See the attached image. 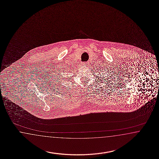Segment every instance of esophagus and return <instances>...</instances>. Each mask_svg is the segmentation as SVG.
<instances>
[{
	"mask_svg": "<svg viewBox=\"0 0 159 159\" xmlns=\"http://www.w3.org/2000/svg\"><path fill=\"white\" fill-rule=\"evenodd\" d=\"M88 64H89V62L87 61V62H83L82 63V65H83V66H88Z\"/></svg>",
	"mask_w": 159,
	"mask_h": 159,
	"instance_id": "1",
	"label": "esophagus"
}]
</instances>
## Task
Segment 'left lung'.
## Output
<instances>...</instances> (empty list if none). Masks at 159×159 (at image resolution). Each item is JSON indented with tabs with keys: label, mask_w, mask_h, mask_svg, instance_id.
Returning <instances> with one entry per match:
<instances>
[{
	"label": "left lung",
	"mask_w": 159,
	"mask_h": 159,
	"mask_svg": "<svg viewBox=\"0 0 159 159\" xmlns=\"http://www.w3.org/2000/svg\"><path fill=\"white\" fill-rule=\"evenodd\" d=\"M96 76L100 77V76H97V75H96ZM106 77H107V76H106ZM97 78H98V77H97ZM99 78H98V79H100V80H99L100 81H99V80H97V81H98V82H102V81H103V80H106V79H104V78H100V79H99ZM105 80H104V81H105ZM107 81H108V80H107ZM109 81H110V80H109ZM98 82H97V83H98ZM111 84H112V83H111ZM107 88H108V87H107ZM101 89H102V88H101Z\"/></svg>",
	"instance_id": "left-lung-1"
}]
</instances>
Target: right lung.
<instances>
[{"mask_svg":"<svg viewBox=\"0 0 159 159\" xmlns=\"http://www.w3.org/2000/svg\"><path fill=\"white\" fill-rule=\"evenodd\" d=\"M67 79H68V78H67ZM64 81H65V80H64Z\"/></svg>","mask_w":159,"mask_h":159,"instance_id":"right-lung-1","label":"right lung"}]
</instances>
